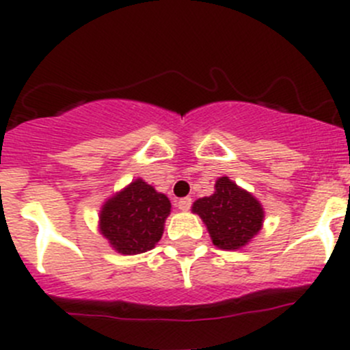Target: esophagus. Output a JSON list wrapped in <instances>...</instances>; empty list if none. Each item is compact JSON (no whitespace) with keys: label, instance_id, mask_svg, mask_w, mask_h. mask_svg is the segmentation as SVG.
<instances>
[{"label":"esophagus","instance_id":"1","mask_svg":"<svg viewBox=\"0 0 350 350\" xmlns=\"http://www.w3.org/2000/svg\"><path fill=\"white\" fill-rule=\"evenodd\" d=\"M178 208L181 211H188L189 208H191V198H181V200L178 201Z\"/></svg>","mask_w":350,"mask_h":350}]
</instances>
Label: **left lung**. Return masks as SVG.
Wrapping results in <instances>:
<instances>
[{
  "label": "left lung",
  "instance_id": "8db88e82",
  "mask_svg": "<svg viewBox=\"0 0 350 350\" xmlns=\"http://www.w3.org/2000/svg\"><path fill=\"white\" fill-rule=\"evenodd\" d=\"M193 213L203 220L211 242L221 250H239L260 232L264 208L252 193L235 185L228 176L215 181L213 195L196 200Z\"/></svg>",
  "mask_w": 350,
  "mask_h": 350
}]
</instances>
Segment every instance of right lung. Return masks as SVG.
<instances>
[{
  "label": "right lung",
  "mask_w": 350,
  "mask_h": 350,
  "mask_svg": "<svg viewBox=\"0 0 350 350\" xmlns=\"http://www.w3.org/2000/svg\"><path fill=\"white\" fill-rule=\"evenodd\" d=\"M171 201L137 178L103 203L98 230L109 247L122 256H135L154 249L164 234Z\"/></svg>",
  "instance_id": "1"
}]
</instances>
